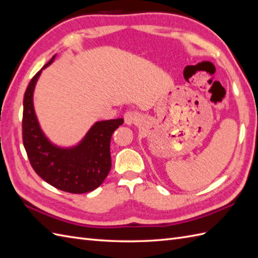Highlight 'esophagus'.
<instances>
[{
    "label": "esophagus",
    "mask_w": 258,
    "mask_h": 258,
    "mask_svg": "<svg viewBox=\"0 0 258 258\" xmlns=\"http://www.w3.org/2000/svg\"><path fill=\"white\" fill-rule=\"evenodd\" d=\"M123 118H124L125 124H134L140 120L139 114H137V112H135V111H127L124 114Z\"/></svg>",
    "instance_id": "1"
}]
</instances>
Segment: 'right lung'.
Here are the masks:
<instances>
[{
  "label": "right lung",
  "mask_w": 258,
  "mask_h": 258,
  "mask_svg": "<svg viewBox=\"0 0 258 258\" xmlns=\"http://www.w3.org/2000/svg\"><path fill=\"white\" fill-rule=\"evenodd\" d=\"M55 55L29 82L24 95L23 142L34 171L48 184L71 194L96 189L111 167L110 139L123 123L122 118L94 123L77 146L61 148L50 141L40 128L34 108V91L41 71L54 61Z\"/></svg>",
  "instance_id": "right-lung-1"
}]
</instances>
